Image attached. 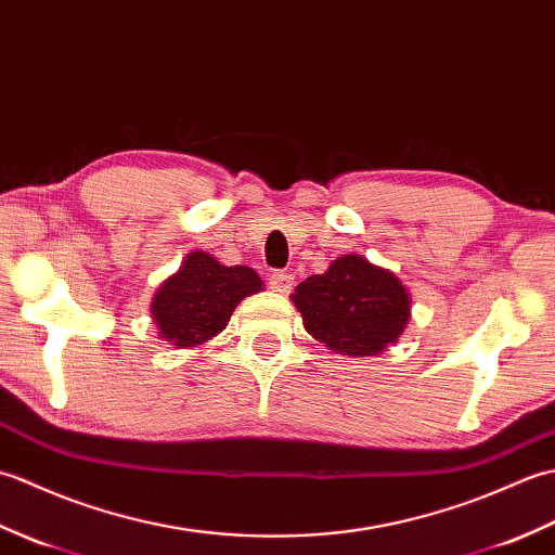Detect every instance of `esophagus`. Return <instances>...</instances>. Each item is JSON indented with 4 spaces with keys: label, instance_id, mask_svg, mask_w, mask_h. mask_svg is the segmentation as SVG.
<instances>
[{
    "label": "esophagus",
    "instance_id": "esophagus-1",
    "mask_svg": "<svg viewBox=\"0 0 555 555\" xmlns=\"http://www.w3.org/2000/svg\"><path fill=\"white\" fill-rule=\"evenodd\" d=\"M269 286L279 293H288L293 286V274H288V271H271Z\"/></svg>",
    "mask_w": 555,
    "mask_h": 555
}]
</instances>
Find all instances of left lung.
Returning a JSON list of instances; mask_svg holds the SVG:
<instances>
[{
	"mask_svg": "<svg viewBox=\"0 0 555 555\" xmlns=\"http://www.w3.org/2000/svg\"><path fill=\"white\" fill-rule=\"evenodd\" d=\"M317 340L346 356H374L403 334L410 298L391 271L360 255L334 259L324 274L305 279L293 296Z\"/></svg>",
	"mask_w": 555,
	"mask_h": 555,
	"instance_id": "1",
	"label": "left lung"
}]
</instances>
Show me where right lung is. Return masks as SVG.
Masks as SVG:
<instances>
[{"label": "right lung", "instance_id": "right-lung-1", "mask_svg": "<svg viewBox=\"0 0 555 555\" xmlns=\"http://www.w3.org/2000/svg\"><path fill=\"white\" fill-rule=\"evenodd\" d=\"M262 291V279L250 267H223L207 253H191L183 267L167 279L152 300L159 336L171 346L207 344L227 328L243 298Z\"/></svg>", "mask_w": 555, "mask_h": 555}]
</instances>
